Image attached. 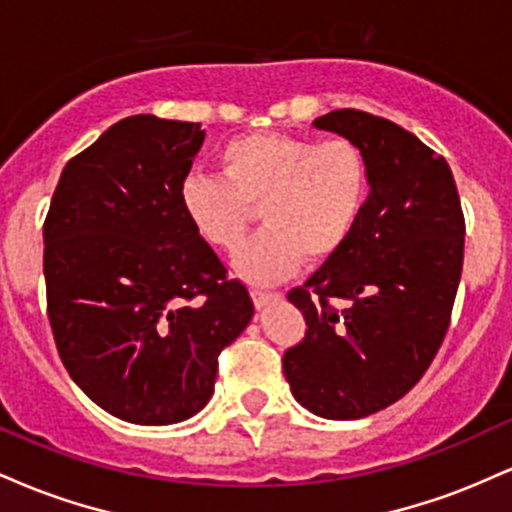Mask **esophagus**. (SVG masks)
I'll return each mask as SVG.
<instances>
[{
  "label": "esophagus",
  "mask_w": 512,
  "mask_h": 512,
  "mask_svg": "<svg viewBox=\"0 0 512 512\" xmlns=\"http://www.w3.org/2000/svg\"><path fill=\"white\" fill-rule=\"evenodd\" d=\"M250 296H252V303H255V308L257 310H262V308H267L269 303H276L281 298V293H276V291H262V289H252L250 291Z\"/></svg>",
  "instance_id": "1"
}]
</instances>
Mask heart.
Masks as SVG:
<instances>
[{"mask_svg":"<svg viewBox=\"0 0 512 512\" xmlns=\"http://www.w3.org/2000/svg\"><path fill=\"white\" fill-rule=\"evenodd\" d=\"M221 175L190 173L180 204L209 245L236 252L260 207L264 228L238 255L236 269L252 284H274L344 248L361 221L370 173L363 149L346 137L260 132L231 139L219 151Z\"/></svg>","mask_w":512,"mask_h":512,"instance_id":"1","label":"heart"}]
</instances>
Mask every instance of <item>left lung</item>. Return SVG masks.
I'll return each mask as SVG.
<instances>
[{
    "mask_svg": "<svg viewBox=\"0 0 512 512\" xmlns=\"http://www.w3.org/2000/svg\"><path fill=\"white\" fill-rule=\"evenodd\" d=\"M313 127L361 146L370 192L344 248L289 291L308 330L281 363L305 409L363 419L407 395L443 344L464 216L448 161L407 129L354 108Z\"/></svg>",
    "mask_w": 512,
    "mask_h": 512,
    "instance_id": "1",
    "label": "left lung"
}]
</instances>
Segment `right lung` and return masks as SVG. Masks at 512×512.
<instances>
[{
    "label": "right lung",
    "instance_id": "add662e5",
    "mask_svg": "<svg viewBox=\"0 0 512 512\" xmlns=\"http://www.w3.org/2000/svg\"><path fill=\"white\" fill-rule=\"evenodd\" d=\"M202 142L199 122H115L64 166L43 226L64 368L129 424L168 426L204 409L221 349L255 313L182 211L180 185Z\"/></svg>",
    "mask_w": 512,
    "mask_h": 512
}]
</instances>
